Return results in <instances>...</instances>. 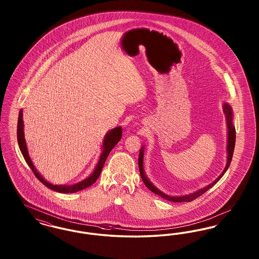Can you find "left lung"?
Here are the masks:
<instances>
[{"instance_id":"left-lung-1","label":"left lung","mask_w":259,"mask_h":259,"mask_svg":"<svg viewBox=\"0 0 259 259\" xmlns=\"http://www.w3.org/2000/svg\"><path fill=\"white\" fill-rule=\"evenodd\" d=\"M223 112L225 114V119H226V125H227V147H226V152H227V161H226V165L224 167V170L222 171V174L209 185H206L205 187L198 189L196 191L192 192V193H188L185 195H180V196H172V195H168L164 192H162L160 189H158L155 185H153L148 176L146 175L145 170H144V150L145 147L143 146L140 149V154H139V169H140V174H141V178L144 182V184L148 187L150 191H152L153 193L159 195L163 199H166L168 201H172V202H191L192 200L196 199V198L201 196L202 194H204L207 190H209L210 187H212L215 185L221 179L222 176L227 171V169L229 168V165L232 160V156H233V152H234L235 141H236V130H235L234 124H233V110L231 108V106L228 103H223L222 106Z\"/></svg>"}]
</instances>
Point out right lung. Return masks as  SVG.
I'll use <instances>...</instances> for the list:
<instances>
[{
	"label": "right lung",
	"instance_id": "add662e5",
	"mask_svg": "<svg viewBox=\"0 0 259 259\" xmlns=\"http://www.w3.org/2000/svg\"><path fill=\"white\" fill-rule=\"evenodd\" d=\"M122 136V128L121 126H117L113 129L110 130L104 138L103 141V145H102V152L99 158L98 163L94 169L93 172L84 180H82L81 182L74 184V185H53L50 182H48L41 175L40 172L37 171L36 167L34 166L33 162L30 158L29 152H28V148H27V144L25 141L24 137V122H23V110L19 111V115H18V123H17V141H18V146L21 150V153L24 157L25 161L27 162V164L29 165V167L31 168V170L35 174V176L37 177V180H39L44 185L47 187H49L51 190L60 192V193H74L77 192L79 190H82L84 188H87L88 186L93 185L100 176V174L102 172V169L104 167V164L107 160L111 149L116 146V144L120 141Z\"/></svg>",
	"mask_w": 259,
	"mask_h": 259
}]
</instances>
